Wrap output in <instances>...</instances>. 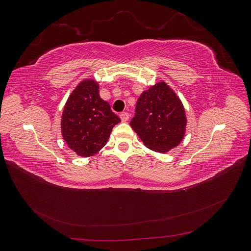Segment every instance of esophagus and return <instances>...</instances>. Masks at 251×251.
I'll return each instance as SVG.
<instances>
[{"instance_id":"1","label":"esophagus","mask_w":251,"mask_h":251,"mask_svg":"<svg viewBox=\"0 0 251 251\" xmlns=\"http://www.w3.org/2000/svg\"><path fill=\"white\" fill-rule=\"evenodd\" d=\"M128 113H126V112H123L120 114V119H121V121H124V123H126V121L128 120Z\"/></svg>"}]
</instances>
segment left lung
<instances>
[{"label":"left lung","instance_id":"8db88e82","mask_svg":"<svg viewBox=\"0 0 251 251\" xmlns=\"http://www.w3.org/2000/svg\"><path fill=\"white\" fill-rule=\"evenodd\" d=\"M130 125L148 149L166 153L184 138L185 110L177 94L162 80L143 91Z\"/></svg>","mask_w":251,"mask_h":251}]
</instances>
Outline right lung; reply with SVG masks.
<instances>
[{
  "mask_svg": "<svg viewBox=\"0 0 251 251\" xmlns=\"http://www.w3.org/2000/svg\"><path fill=\"white\" fill-rule=\"evenodd\" d=\"M120 118L100 96L94 79H83L76 86L64 107L60 127L63 138L78 156L90 157L108 142Z\"/></svg>",
  "mask_w": 251,
  "mask_h": 251,
  "instance_id": "add662e5",
  "label": "right lung"
}]
</instances>
